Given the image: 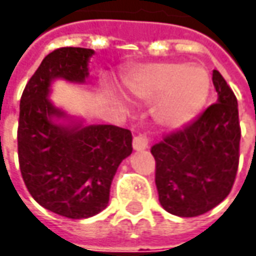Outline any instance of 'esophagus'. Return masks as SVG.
<instances>
[{"label":"esophagus","instance_id":"esophagus-1","mask_svg":"<svg viewBox=\"0 0 256 256\" xmlns=\"http://www.w3.org/2000/svg\"><path fill=\"white\" fill-rule=\"evenodd\" d=\"M148 145H150V140H148V136L146 135H138V136H135L132 141V146L135 151H144V150H146L148 148Z\"/></svg>","mask_w":256,"mask_h":256}]
</instances>
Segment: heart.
I'll return each mask as SVG.
<instances>
[{"label":"heart","mask_w":256,"mask_h":256,"mask_svg":"<svg viewBox=\"0 0 256 256\" xmlns=\"http://www.w3.org/2000/svg\"><path fill=\"white\" fill-rule=\"evenodd\" d=\"M128 94L142 101L161 96L155 116L168 128H181L201 112L211 80L201 65L160 62L140 66L125 81Z\"/></svg>","instance_id":"b5f03b06"}]
</instances>
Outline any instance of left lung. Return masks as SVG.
Returning <instances> with one entry per match:
<instances>
[{"instance_id":"8db88e82","label":"left lung","mask_w":256,"mask_h":256,"mask_svg":"<svg viewBox=\"0 0 256 256\" xmlns=\"http://www.w3.org/2000/svg\"><path fill=\"white\" fill-rule=\"evenodd\" d=\"M212 82L218 101L151 148L160 202L165 211L182 218L198 216L221 204L230 195L238 171V101L216 70Z\"/></svg>"}]
</instances>
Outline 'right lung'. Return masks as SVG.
<instances>
[{
	"label": "right lung",
	"mask_w": 256,
	"mask_h": 256,
	"mask_svg": "<svg viewBox=\"0 0 256 256\" xmlns=\"http://www.w3.org/2000/svg\"><path fill=\"white\" fill-rule=\"evenodd\" d=\"M92 50L64 46L45 56L20 102L18 161L26 190L45 210L90 218L110 201L114 175L132 152L130 130L115 125H58L66 114L48 100L55 78L84 82Z\"/></svg>",
	"instance_id": "obj_1"
}]
</instances>
